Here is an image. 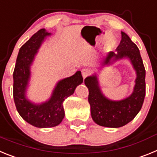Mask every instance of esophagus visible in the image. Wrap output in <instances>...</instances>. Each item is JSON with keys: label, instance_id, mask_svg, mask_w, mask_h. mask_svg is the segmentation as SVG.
I'll return each instance as SVG.
<instances>
[{"label": "esophagus", "instance_id": "34e87169", "mask_svg": "<svg viewBox=\"0 0 157 157\" xmlns=\"http://www.w3.org/2000/svg\"><path fill=\"white\" fill-rule=\"evenodd\" d=\"M81 73H82V76L84 78H86L88 76L90 75V70L88 69H83L82 71H81Z\"/></svg>", "mask_w": 157, "mask_h": 157}]
</instances>
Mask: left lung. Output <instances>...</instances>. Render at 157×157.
I'll return each mask as SVG.
<instances>
[{
  "label": "left lung",
  "mask_w": 157,
  "mask_h": 157,
  "mask_svg": "<svg viewBox=\"0 0 157 157\" xmlns=\"http://www.w3.org/2000/svg\"><path fill=\"white\" fill-rule=\"evenodd\" d=\"M117 47V54L110 52L103 59V64H110L111 60L128 58L137 73L135 86L131 95L120 101H111L102 94L95 75L84 79L88 88V102L94 122L105 127L118 128L131 122L141 109L145 96V69L137 45L124 32Z\"/></svg>",
  "instance_id": "8db88e82"
}]
</instances>
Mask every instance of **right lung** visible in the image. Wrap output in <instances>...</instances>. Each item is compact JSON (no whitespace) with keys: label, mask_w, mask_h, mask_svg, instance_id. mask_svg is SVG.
<instances>
[{"label":"right lung","mask_w":157,"mask_h":157,"mask_svg":"<svg viewBox=\"0 0 157 157\" xmlns=\"http://www.w3.org/2000/svg\"><path fill=\"white\" fill-rule=\"evenodd\" d=\"M50 35L44 28L40 29L20 47L13 72V98L16 110L26 122L39 128L54 127L62 122L65 116L64 100L73 95L77 85L83 82L81 72L77 71L72 77L60 80L49 101L37 105L26 99L30 66L44 39Z\"/></svg>","instance_id":"obj_1"}]
</instances>
